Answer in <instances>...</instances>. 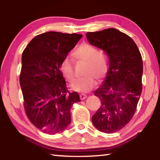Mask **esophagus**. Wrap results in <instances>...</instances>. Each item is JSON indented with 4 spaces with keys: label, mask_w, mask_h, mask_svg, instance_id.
I'll use <instances>...</instances> for the list:
<instances>
[{
    "label": "esophagus",
    "mask_w": 160,
    "mask_h": 160,
    "mask_svg": "<svg viewBox=\"0 0 160 160\" xmlns=\"http://www.w3.org/2000/svg\"><path fill=\"white\" fill-rule=\"evenodd\" d=\"M86 97H87V95L85 94H80V98L81 100H84L85 99H86Z\"/></svg>",
    "instance_id": "esophagus-1"
}]
</instances>
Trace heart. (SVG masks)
<instances>
[{"label": "heart", "mask_w": 160, "mask_h": 160, "mask_svg": "<svg viewBox=\"0 0 160 160\" xmlns=\"http://www.w3.org/2000/svg\"><path fill=\"white\" fill-rule=\"evenodd\" d=\"M74 58L79 63H85L83 75L85 77L72 85V90L79 92H88L96 84L95 80L101 82L107 76L109 69L108 58L103 54L97 52V48L88 43H82L75 48ZM60 69L64 77L70 82H74L76 79L75 73V62L72 58H64L60 65Z\"/></svg>", "instance_id": "heart-1"}]
</instances>
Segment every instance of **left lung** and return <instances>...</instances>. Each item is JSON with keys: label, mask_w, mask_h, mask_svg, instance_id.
Here are the masks:
<instances>
[{"label": "left lung", "mask_w": 160, "mask_h": 160, "mask_svg": "<svg viewBox=\"0 0 160 160\" xmlns=\"http://www.w3.org/2000/svg\"><path fill=\"white\" fill-rule=\"evenodd\" d=\"M86 37L109 59L106 80L94 92L102 104L92 121L99 131L113 133L125 127L136 111L142 89V56L133 40L116 29L88 32Z\"/></svg>", "instance_id": "left-lung-1"}]
</instances>
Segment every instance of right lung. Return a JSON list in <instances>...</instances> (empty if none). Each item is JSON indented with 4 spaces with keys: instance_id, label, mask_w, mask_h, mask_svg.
Returning <instances> with one entry per match:
<instances>
[{
    "instance_id": "right-lung-1",
    "label": "right lung",
    "mask_w": 160,
    "mask_h": 160,
    "mask_svg": "<svg viewBox=\"0 0 160 160\" xmlns=\"http://www.w3.org/2000/svg\"><path fill=\"white\" fill-rule=\"evenodd\" d=\"M82 34L48 32L37 35L22 56L20 83L24 109L29 121L40 131L56 134L69 125L70 109L80 101L68 90L60 65Z\"/></svg>"
}]
</instances>
